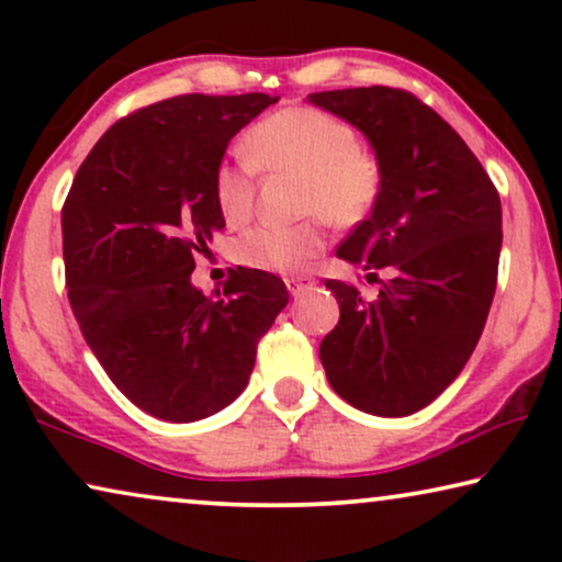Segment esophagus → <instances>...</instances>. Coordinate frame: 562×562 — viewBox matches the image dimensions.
Here are the masks:
<instances>
[{
  "instance_id": "1",
  "label": "esophagus",
  "mask_w": 562,
  "mask_h": 562,
  "mask_svg": "<svg viewBox=\"0 0 562 562\" xmlns=\"http://www.w3.org/2000/svg\"><path fill=\"white\" fill-rule=\"evenodd\" d=\"M314 281L312 276H289L286 279V289L291 291V294L294 296H299V294H304V291H310L312 286H314Z\"/></svg>"
}]
</instances>
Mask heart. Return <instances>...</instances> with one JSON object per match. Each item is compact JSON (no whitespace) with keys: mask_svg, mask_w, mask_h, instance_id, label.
Masks as SVG:
<instances>
[{"mask_svg":"<svg viewBox=\"0 0 562 562\" xmlns=\"http://www.w3.org/2000/svg\"><path fill=\"white\" fill-rule=\"evenodd\" d=\"M240 164L214 171V202L227 225H243L256 210V168L304 176L302 210L314 214L299 225H258L237 240L243 266L273 273H299L327 245L325 217L356 227L373 212L383 189L379 156L358 143L350 122L317 106H286L268 114L245 135Z\"/></svg>","mask_w":562,"mask_h":562,"instance_id":"heart-1","label":"heart"}]
</instances>
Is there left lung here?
Wrapping results in <instances>:
<instances>
[{"label":"left lung","mask_w":562,"mask_h":562,"mask_svg":"<svg viewBox=\"0 0 562 562\" xmlns=\"http://www.w3.org/2000/svg\"><path fill=\"white\" fill-rule=\"evenodd\" d=\"M368 137L383 166L371 217L337 258L379 296L327 279L340 322L319 345L329 386L360 412L406 417L435 402L471 358L486 325L502 252V199L479 158L432 106L404 89L310 94Z\"/></svg>","instance_id":"obj_1"}]
</instances>
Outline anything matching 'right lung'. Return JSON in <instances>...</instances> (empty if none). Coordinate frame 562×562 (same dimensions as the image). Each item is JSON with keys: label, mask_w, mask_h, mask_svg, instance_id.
<instances>
[{"label": "right lung", "mask_w": 562, "mask_h": 562, "mask_svg": "<svg viewBox=\"0 0 562 562\" xmlns=\"http://www.w3.org/2000/svg\"><path fill=\"white\" fill-rule=\"evenodd\" d=\"M276 102L183 94L143 106L99 137L66 196V289L83 340L158 419L233 404L289 304L286 283L258 268L237 266L217 296L191 283L194 256L225 227L212 183L227 143Z\"/></svg>", "instance_id": "obj_1"}]
</instances>
